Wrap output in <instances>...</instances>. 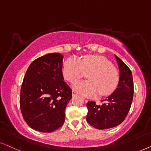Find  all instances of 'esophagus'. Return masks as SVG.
<instances>
[{"label":"esophagus","instance_id":"esophagus-1","mask_svg":"<svg viewBox=\"0 0 151 151\" xmlns=\"http://www.w3.org/2000/svg\"><path fill=\"white\" fill-rule=\"evenodd\" d=\"M76 95V92H75V91H73V96H75Z\"/></svg>","mask_w":151,"mask_h":151}]
</instances>
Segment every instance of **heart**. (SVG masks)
Masks as SVG:
<instances>
[{
    "label": "heart",
    "mask_w": 151,
    "mask_h": 151,
    "mask_svg": "<svg viewBox=\"0 0 151 151\" xmlns=\"http://www.w3.org/2000/svg\"><path fill=\"white\" fill-rule=\"evenodd\" d=\"M90 72L89 81H78L73 84L74 90L82 96L93 98L100 94L107 96L117 88L118 72L104 57L89 55L81 60L70 57L63 64V75L70 82L79 79L85 73Z\"/></svg>",
    "instance_id": "obj_1"
}]
</instances>
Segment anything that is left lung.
Wrapping results in <instances>:
<instances>
[{
    "label": "left lung",
    "instance_id": "left-lung-1",
    "mask_svg": "<svg viewBox=\"0 0 151 151\" xmlns=\"http://www.w3.org/2000/svg\"><path fill=\"white\" fill-rule=\"evenodd\" d=\"M114 56L120 73L117 88L103 100L105 103L103 105H97L94 101L87 103L88 112L86 120L98 129L112 128L121 124L128 114L133 101L134 90L132 73L118 57Z\"/></svg>",
    "mask_w": 151,
    "mask_h": 151
}]
</instances>
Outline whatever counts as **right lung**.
Wrapping results in <instances>:
<instances>
[{
	"instance_id": "obj_1",
	"label": "right lung",
	"mask_w": 151,
	"mask_h": 151,
	"mask_svg": "<svg viewBox=\"0 0 151 151\" xmlns=\"http://www.w3.org/2000/svg\"><path fill=\"white\" fill-rule=\"evenodd\" d=\"M63 56L53 52L36 59L29 65L21 86L20 105L25 122L44 133L62 126L72 90L63 81Z\"/></svg>"
}]
</instances>
